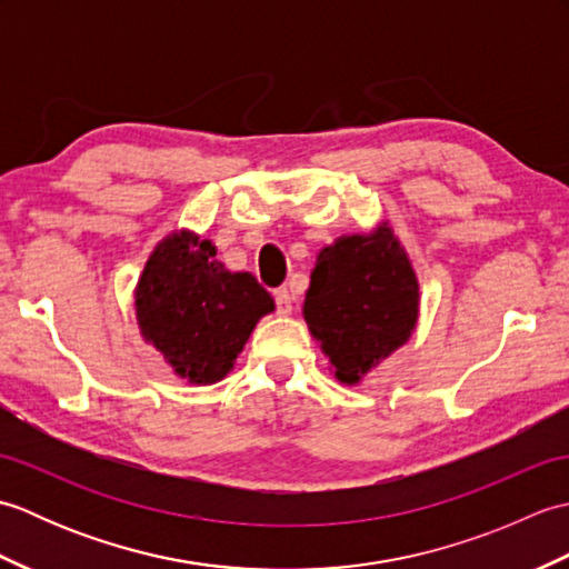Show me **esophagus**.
I'll list each match as a JSON object with an SVG mask.
<instances>
[{"instance_id": "obj_1", "label": "esophagus", "mask_w": 569, "mask_h": 569, "mask_svg": "<svg viewBox=\"0 0 569 569\" xmlns=\"http://www.w3.org/2000/svg\"><path fill=\"white\" fill-rule=\"evenodd\" d=\"M273 300H276L278 316H291L293 298H291V293H288V288H276V291H273Z\"/></svg>"}]
</instances>
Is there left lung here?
<instances>
[{
    "instance_id": "obj_1",
    "label": "left lung",
    "mask_w": 569,
    "mask_h": 569,
    "mask_svg": "<svg viewBox=\"0 0 569 569\" xmlns=\"http://www.w3.org/2000/svg\"><path fill=\"white\" fill-rule=\"evenodd\" d=\"M420 286L389 222L369 234H342L318 253L303 318L330 357L337 381L355 386L408 342Z\"/></svg>"
}]
</instances>
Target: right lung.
Returning a JSON list of instances; mask_svg holds the SVG:
<instances>
[{
    "mask_svg": "<svg viewBox=\"0 0 569 569\" xmlns=\"http://www.w3.org/2000/svg\"><path fill=\"white\" fill-rule=\"evenodd\" d=\"M214 244L176 229L156 244L134 291L141 337L180 379L208 386L232 371L273 298L247 271H227Z\"/></svg>",
    "mask_w": 569,
    "mask_h": 569,
    "instance_id": "obj_1",
    "label": "right lung"
}]
</instances>
